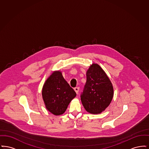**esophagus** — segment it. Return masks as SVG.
Returning <instances> with one entry per match:
<instances>
[{
  "label": "esophagus",
  "mask_w": 149,
  "mask_h": 149,
  "mask_svg": "<svg viewBox=\"0 0 149 149\" xmlns=\"http://www.w3.org/2000/svg\"><path fill=\"white\" fill-rule=\"evenodd\" d=\"M74 91H75L76 93L78 94L79 91V87H76L74 88Z\"/></svg>",
  "instance_id": "34e87169"
}]
</instances>
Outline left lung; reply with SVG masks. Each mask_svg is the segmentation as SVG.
Returning <instances> with one entry per match:
<instances>
[{"label":"left lung","mask_w":149,"mask_h":149,"mask_svg":"<svg viewBox=\"0 0 149 149\" xmlns=\"http://www.w3.org/2000/svg\"><path fill=\"white\" fill-rule=\"evenodd\" d=\"M113 97V88L106 72L99 65L93 64L86 72V82L81 94L85 110L99 114L110 104Z\"/></svg>","instance_id":"obj_1"}]
</instances>
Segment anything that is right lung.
I'll return each instance as SVG.
<instances>
[{
  "instance_id": "right-lung-1",
  "label": "right lung",
  "mask_w": 149,
  "mask_h": 149,
  "mask_svg": "<svg viewBox=\"0 0 149 149\" xmlns=\"http://www.w3.org/2000/svg\"><path fill=\"white\" fill-rule=\"evenodd\" d=\"M46 109L58 116L64 113L77 94L64 79L61 72L54 71L45 81L42 91Z\"/></svg>"
}]
</instances>
